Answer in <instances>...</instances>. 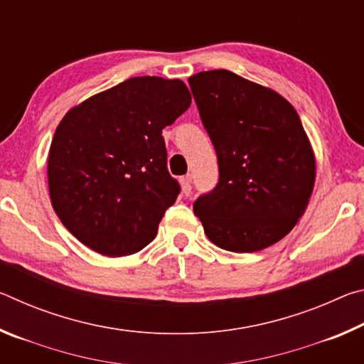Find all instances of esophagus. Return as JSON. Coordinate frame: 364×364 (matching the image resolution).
Here are the masks:
<instances>
[{
  "label": "esophagus",
  "instance_id": "34e87169",
  "mask_svg": "<svg viewBox=\"0 0 364 364\" xmlns=\"http://www.w3.org/2000/svg\"><path fill=\"white\" fill-rule=\"evenodd\" d=\"M180 183H181V193H183V196H189L191 194V175H186V176H183L181 180H180Z\"/></svg>",
  "mask_w": 364,
  "mask_h": 364
}]
</instances>
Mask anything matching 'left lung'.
<instances>
[{
	"mask_svg": "<svg viewBox=\"0 0 364 364\" xmlns=\"http://www.w3.org/2000/svg\"><path fill=\"white\" fill-rule=\"evenodd\" d=\"M188 82L220 167L217 188L194 202V213L221 249H267L297 225L315 186V152L297 110L225 69Z\"/></svg>",
	"mask_w": 364,
	"mask_h": 364,
	"instance_id": "left-lung-1",
	"label": "left lung"
}]
</instances>
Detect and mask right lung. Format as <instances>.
Wrapping results in <instances>:
<instances>
[{
    "instance_id": "1",
    "label": "right lung",
    "mask_w": 364,
    "mask_h": 364,
    "mask_svg": "<svg viewBox=\"0 0 364 364\" xmlns=\"http://www.w3.org/2000/svg\"><path fill=\"white\" fill-rule=\"evenodd\" d=\"M189 106L181 80L134 77L63 117L49 147V197L86 247L123 257L156 237L180 193L167 168L162 130Z\"/></svg>"
}]
</instances>
